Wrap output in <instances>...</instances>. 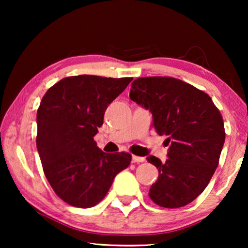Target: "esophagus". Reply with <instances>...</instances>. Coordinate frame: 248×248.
<instances>
[{
    "label": "esophagus",
    "instance_id": "34e87169",
    "mask_svg": "<svg viewBox=\"0 0 248 248\" xmlns=\"http://www.w3.org/2000/svg\"><path fill=\"white\" fill-rule=\"evenodd\" d=\"M132 161H133V162H143L144 158L143 157H138V155H132Z\"/></svg>",
    "mask_w": 248,
    "mask_h": 248
}]
</instances>
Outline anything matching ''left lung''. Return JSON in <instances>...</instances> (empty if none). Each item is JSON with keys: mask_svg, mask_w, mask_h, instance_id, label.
Here are the masks:
<instances>
[{"mask_svg": "<svg viewBox=\"0 0 248 248\" xmlns=\"http://www.w3.org/2000/svg\"><path fill=\"white\" fill-rule=\"evenodd\" d=\"M130 98L151 111L157 133L167 135V160L147 158L159 171L150 199L168 209L194 201L215 174L225 143L219 109L208 93L170 77L139 78Z\"/></svg>", "mask_w": 248, "mask_h": 248, "instance_id": "left-lung-1", "label": "left lung"}]
</instances>
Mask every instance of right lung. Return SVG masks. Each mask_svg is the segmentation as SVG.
<instances>
[{
	"label": "right lung",
	"instance_id": "right-lung-1",
	"mask_svg": "<svg viewBox=\"0 0 248 248\" xmlns=\"http://www.w3.org/2000/svg\"><path fill=\"white\" fill-rule=\"evenodd\" d=\"M132 78L69 77L49 88L37 110V150L57 196L77 208H91L107 194L132 155L105 154L93 137L108 105Z\"/></svg>",
	"mask_w": 248,
	"mask_h": 248
}]
</instances>
